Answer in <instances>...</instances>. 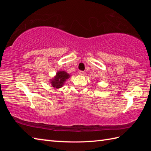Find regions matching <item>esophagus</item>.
<instances>
[{"mask_svg":"<svg viewBox=\"0 0 151 151\" xmlns=\"http://www.w3.org/2000/svg\"><path fill=\"white\" fill-rule=\"evenodd\" d=\"M79 75H81V76H84L85 75V72H84V71H82V70H80L79 71Z\"/></svg>","mask_w":151,"mask_h":151,"instance_id":"34e87169","label":"esophagus"}]
</instances>
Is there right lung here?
<instances>
[{
    "label": "right lung",
    "instance_id": "obj_1",
    "mask_svg": "<svg viewBox=\"0 0 151 151\" xmlns=\"http://www.w3.org/2000/svg\"><path fill=\"white\" fill-rule=\"evenodd\" d=\"M70 77V75L65 71H58L56 74V76L52 79H51L50 83L54 88H59L64 85V83L66 79Z\"/></svg>",
    "mask_w": 151,
    "mask_h": 151
}]
</instances>
